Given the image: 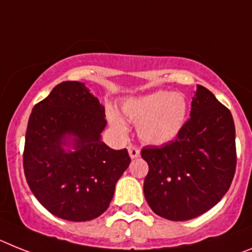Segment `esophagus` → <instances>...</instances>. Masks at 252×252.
<instances>
[{"instance_id":"esophagus-1","label":"esophagus","mask_w":252,"mask_h":252,"mask_svg":"<svg viewBox=\"0 0 252 252\" xmlns=\"http://www.w3.org/2000/svg\"><path fill=\"white\" fill-rule=\"evenodd\" d=\"M128 152H129L130 158H136L139 156V150L137 147H134V146H129L128 147Z\"/></svg>"}]
</instances>
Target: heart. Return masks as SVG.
Instances as JSON below:
<instances>
[{"label": "heart", "mask_w": 252, "mask_h": 252, "mask_svg": "<svg viewBox=\"0 0 252 252\" xmlns=\"http://www.w3.org/2000/svg\"><path fill=\"white\" fill-rule=\"evenodd\" d=\"M122 110L126 119L137 124L141 141L147 145H162L173 141L185 126L188 102L179 92L156 91L126 100ZM109 122L120 136L128 133L126 124L115 111L109 113Z\"/></svg>", "instance_id": "b5f03b06"}]
</instances>
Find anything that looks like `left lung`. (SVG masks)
<instances>
[{"mask_svg": "<svg viewBox=\"0 0 252 252\" xmlns=\"http://www.w3.org/2000/svg\"><path fill=\"white\" fill-rule=\"evenodd\" d=\"M146 201L158 217L189 220L210 210L229 189L236 172V130L229 110L197 86L191 118L174 141L146 146Z\"/></svg>", "mask_w": 252, "mask_h": 252, "instance_id": "obj_1", "label": "left lung"}]
</instances>
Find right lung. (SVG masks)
Instances as JSON below:
<instances>
[{"label":"right lung","mask_w":252,"mask_h":252,"mask_svg":"<svg viewBox=\"0 0 252 252\" xmlns=\"http://www.w3.org/2000/svg\"><path fill=\"white\" fill-rule=\"evenodd\" d=\"M105 107L80 82H63L29 116L23 165L29 188L51 214L92 220L109 208L129 166L126 149L101 141Z\"/></svg>","instance_id":"obj_1"}]
</instances>
